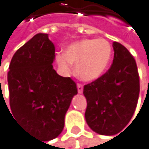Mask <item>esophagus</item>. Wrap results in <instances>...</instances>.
I'll list each match as a JSON object with an SVG mask.
<instances>
[{"mask_svg":"<svg viewBox=\"0 0 149 149\" xmlns=\"http://www.w3.org/2000/svg\"><path fill=\"white\" fill-rule=\"evenodd\" d=\"M77 90H78V93H82L83 91H84V86L82 84H77Z\"/></svg>","mask_w":149,"mask_h":149,"instance_id":"esophagus-1","label":"esophagus"}]
</instances>
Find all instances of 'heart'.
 Here are the masks:
<instances>
[{"instance_id":"1","label":"heart","mask_w":149,"mask_h":149,"mask_svg":"<svg viewBox=\"0 0 149 149\" xmlns=\"http://www.w3.org/2000/svg\"><path fill=\"white\" fill-rule=\"evenodd\" d=\"M112 56V47L104 38L83 39L70 45L65 56L57 57L63 70L68 71L75 65V74L83 81L98 79L108 67Z\"/></svg>"}]
</instances>
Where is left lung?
<instances>
[{"label":"left lung","mask_w":149,"mask_h":149,"mask_svg":"<svg viewBox=\"0 0 149 149\" xmlns=\"http://www.w3.org/2000/svg\"><path fill=\"white\" fill-rule=\"evenodd\" d=\"M111 67L84 86L86 122L101 135H115L130 121L139 95V75L134 57L123 45L113 42Z\"/></svg>","instance_id":"obj_1"}]
</instances>
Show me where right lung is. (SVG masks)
<instances>
[{"label": "right lung", "instance_id": "1", "mask_svg": "<svg viewBox=\"0 0 149 149\" xmlns=\"http://www.w3.org/2000/svg\"><path fill=\"white\" fill-rule=\"evenodd\" d=\"M54 58L55 46L48 35L38 33L16 51L8 72L10 113L26 131L44 141L62 132L65 115L77 93L73 79L53 69Z\"/></svg>", "mask_w": 149, "mask_h": 149}]
</instances>
